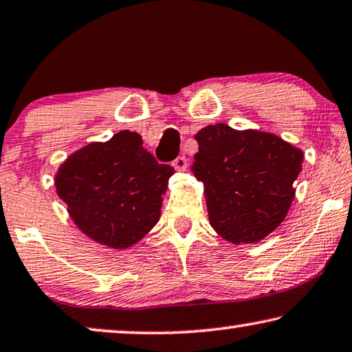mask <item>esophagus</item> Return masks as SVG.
Instances as JSON below:
<instances>
[{"label":"esophagus","mask_w":352,"mask_h":352,"mask_svg":"<svg viewBox=\"0 0 352 352\" xmlns=\"http://www.w3.org/2000/svg\"><path fill=\"white\" fill-rule=\"evenodd\" d=\"M172 166L175 167V170H180V172L186 170V167H188L186 156H177V158L172 161Z\"/></svg>","instance_id":"esophagus-1"}]
</instances>
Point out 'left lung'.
Wrapping results in <instances>:
<instances>
[{"mask_svg": "<svg viewBox=\"0 0 352 352\" xmlns=\"http://www.w3.org/2000/svg\"><path fill=\"white\" fill-rule=\"evenodd\" d=\"M192 172L204 182L210 224L233 244H252L285 219L302 150L256 130L208 125L196 135Z\"/></svg>", "mask_w": 352, "mask_h": 352, "instance_id": "8db88e82", "label": "left lung"}]
</instances>
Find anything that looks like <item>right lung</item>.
<instances>
[{
  "mask_svg": "<svg viewBox=\"0 0 352 352\" xmlns=\"http://www.w3.org/2000/svg\"><path fill=\"white\" fill-rule=\"evenodd\" d=\"M174 172L142 147L141 135L124 130L70 155L54 185L82 233L111 249H126L158 222Z\"/></svg>",
  "mask_w": 352,
  "mask_h": 352,
  "instance_id": "1",
  "label": "right lung"
}]
</instances>
